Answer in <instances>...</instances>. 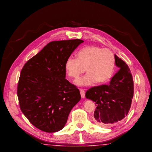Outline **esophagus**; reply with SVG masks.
<instances>
[{"label":"esophagus","mask_w":152,"mask_h":152,"mask_svg":"<svg viewBox=\"0 0 152 152\" xmlns=\"http://www.w3.org/2000/svg\"><path fill=\"white\" fill-rule=\"evenodd\" d=\"M80 94H81V97L82 98H85V91L84 89H80Z\"/></svg>","instance_id":"1"}]
</instances>
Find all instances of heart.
Instances as JSON below:
<instances>
[{"mask_svg": "<svg viewBox=\"0 0 152 152\" xmlns=\"http://www.w3.org/2000/svg\"><path fill=\"white\" fill-rule=\"evenodd\" d=\"M77 59L69 57L65 67L69 77L77 79L85 72V76L77 79L75 84L85 86L106 83L113 76L115 66L113 53L108 49L96 46H86L77 53Z\"/></svg>", "mask_w": 152, "mask_h": 152, "instance_id": "obj_1", "label": "heart"}]
</instances>
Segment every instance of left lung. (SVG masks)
I'll list each match as a JSON object with an SVG mask.
<instances>
[{
	"label": "left lung",
	"instance_id": "1",
	"mask_svg": "<svg viewBox=\"0 0 152 152\" xmlns=\"http://www.w3.org/2000/svg\"><path fill=\"white\" fill-rule=\"evenodd\" d=\"M115 60L119 70L109 84L93 87L85 94L97 106L94 121L103 127L113 126L127 115L134 97V81L129 67L116 55Z\"/></svg>",
	"mask_w": 152,
	"mask_h": 152
}]
</instances>
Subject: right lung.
<instances>
[{"instance_id":"1","label":"right lung","mask_w":152,"mask_h":152,"mask_svg":"<svg viewBox=\"0 0 152 152\" xmlns=\"http://www.w3.org/2000/svg\"><path fill=\"white\" fill-rule=\"evenodd\" d=\"M83 42L75 39L49 43L21 71L17 91L20 109L42 131L52 133L63 129L81 99L79 89L66 79L65 64Z\"/></svg>"}]
</instances>
